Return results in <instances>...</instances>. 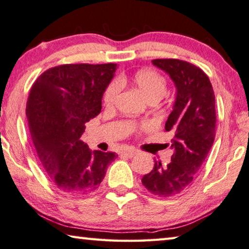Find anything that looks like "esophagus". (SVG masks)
Here are the masks:
<instances>
[{"mask_svg": "<svg viewBox=\"0 0 249 249\" xmlns=\"http://www.w3.org/2000/svg\"><path fill=\"white\" fill-rule=\"evenodd\" d=\"M138 151L136 150V149H133V148H127V149H124L123 151H122V155H124L126 157L128 158H132L134 157L135 155H136Z\"/></svg>", "mask_w": 249, "mask_h": 249, "instance_id": "esophagus-1", "label": "esophagus"}]
</instances>
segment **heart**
Returning a JSON list of instances; mask_svg holds the SVG:
<instances>
[{
  "label": "heart",
  "mask_w": 249,
  "mask_h": 249,
  "mask_svg": "<svg viewBox=\"0 0 249 249\" xmlns=\"http://www.w3.org/2000/svg\"><path fill=\"white\" fill-rule=\"evenodd\" d=\"M129 79L126 76H120L117 81H112L107 86L105 93H103V103L107 109H112L114 107L117 96L120 92V85L126 84ZM130 83L138 89V91L142 94L148 102L161 100L168 89V83L166 79L161 74L153 70H142L138 71L132 78ZM129 128L134 129L135 132H140L148 127V124L143 123L140 125L130 124Z\"/></svg>",
  "instance_id": "obj_1"
}]
</instances>
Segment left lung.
<instances>
[{"instance_id": "obj_1", "label": "left lung", "mask_w": 249, "mask_h": 249, "mask_svg": "<svg viewBox=\"0 0 249 249\" xmlns=\"http://www.w3.org/2000/svg\"><path fill=\"white\" fill-rule=\"evenodd\" d=\"M153 65L170 75L178 89L165 130L173 135L171 162L156 161L142 183L158 197H173L193 184L215 137V97L207 74L178 58H156Z\"/></svg>"}]
</instances>
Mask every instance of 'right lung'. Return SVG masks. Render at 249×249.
I'll return each instance as SVG.
<instances>
[{"label": "right lung", "mask_w": 249, "mask_h": 249, "mask_svg": "<svg viewBox=\"0 0 249 249\" xmlns=\"http://www.w3.org/2000/svg\"><path fill=\"white\" fill-rule=\"evenodd\" d=\"M117 64H64L47 70L30 89L26 115L44 171L60 191L75 195L100 186L115 152L89 150L80 137L101 111Z\"/></svg>", "instance_id": "1"}]
</instances>
